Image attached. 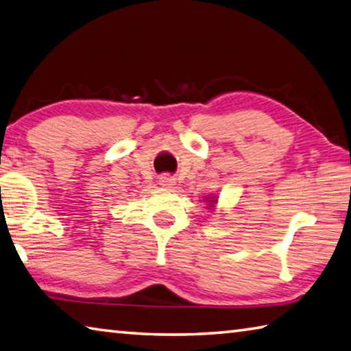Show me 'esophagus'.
Segmentation results:
<instances>
[{"label":"esophagus","instance_id":"obj_1","mask_svg":"<svg viewBox=\"0 0 351 351\" xmlns=\"http://www.w3.org/2000/svg\"><path fill=\"white\" fill-rule=\"evenodd\" d=\"M175 182H176V178L173 175L164 173V175L159 176V184H161V186L165 187V189H171L175 186Z\"/></svg>","mask_w":351,"mask_h":351}]
</instances>
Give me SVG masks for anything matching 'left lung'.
I'll return each mask as SVG.
<instances>
[{"instance_id": "8db88e82", "label": "left lung", "mask_w": 351, "mask_h": 351, "mask_svg": "<svg viewBox=\"0 0 351 351\" xmlns=\"http://www.w3.org/2000/svg\"><path fill=\"white\" fill-rule=\"evenodd\" d=\"M206 199H207V202H208V207H215V204H216V197H215V196L206 197Z\"/></svg>"}]
</instances>
